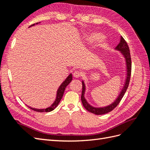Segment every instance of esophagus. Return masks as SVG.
Masks as SVG:
<instances>
[{"label":"esophagus","mask_w":150,"mask_h":150,"mask_svg":"<svg viewBox=\"0 0 150 150\" xmlns=\"http://www.w3.org/2000/svg\"><path fill=\"white\" fill-rule=\"evenodd\" d=\"M81 73L79 71H75L73 73V76H74L75 78H79V76H81Z\"/></svg>","instance_id":"esophagus-1"}]
</instances>
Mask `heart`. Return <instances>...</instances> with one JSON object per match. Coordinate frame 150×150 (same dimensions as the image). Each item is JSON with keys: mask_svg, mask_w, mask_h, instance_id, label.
I'll return each instance as SVG.
<instances>
[{"mask_svg": "<svg viewBox=\"0 0 150 150\" xmlns=\"http://www.w3.org/2000/svg\"><path fill=\"white\" fill-rule=\"evenodd\" d=\"M86 41L88 44H91L95 41V47L96 48H102L105 46L107 39L105 36L101 35V34L98 32L93 31L89 33L86 36Z\"/></svg>", "mask_w": 150, "mask_h": 150, "instance_id": "heart-1", "label": "heart"}]
</instances>
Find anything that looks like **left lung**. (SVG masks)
<instances>
[{"label": "left lung", "mask_w": 150, "mask_h": 150, "mask_svg": "<svg viewBox=\"0 0 150 150\" xmlns=\"http://www.w3.org/2000/svg\"><path fill=\"white\" fill-rule=\"evenodd\" d=\"M114 50H117L120 52V53L122 55V56L125 59V67H126V76H125V82L123 86V88L121 89V91L117 96L116 99L115 100L114 102L110 103V105L102 107H95L92 106L91 104L88 103V101L86 100L85 98V93H86V84L84 81L82 80V95H81V100L82 103L83 104V106L84 107L86 110H88L89 112L93 113L96 115H102L105 114L108 112L112 111L114 108L119 104L120 101L123 97L125 92H126L127 89L128 88V84H129V81L130 79V75H131V68H132V62H131V57H130V50L128 48V45L126 41L123 39L122 36L120 37V41L117 46L114 48Z\"/></svg>", "instance_id": "8db88e82"}]
</instances>
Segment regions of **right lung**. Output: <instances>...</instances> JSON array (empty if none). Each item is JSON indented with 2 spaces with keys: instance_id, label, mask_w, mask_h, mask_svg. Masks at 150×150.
Returning <instances> with one entry per match:
<instances>
[{
  "instance_id": "1",
  "label": "right lung",
  "mask_w": 150,
  "mask_h": 150,
  "mask_svg": "<svg viewBox=\"0 0 150 150\" xmlns=\"http://www.w3.org/2000/svg\"><path fill=\"white\" fill-rule=\"evenodd\" d=\"M38 23H34V24H33V25H30V27H32V26H34L35 25H37ZM72 78H73L72 74H70L67 76V78L63 82H62V83L60 85V86L59 87V88H58L57 91L55 100L54 102V103H52L50 106L47 107L46 109H35V108H33V107H29V106H28V107H29V108H30V109H32L34 111H36V112H50V111L54 110L55 108L57 107V105H59V102H60L62 98V96H63L64 90H65L66 88H67V86L69 84V83L71 82L72 79H73Z\"/></svg>"
}]
</instances>
